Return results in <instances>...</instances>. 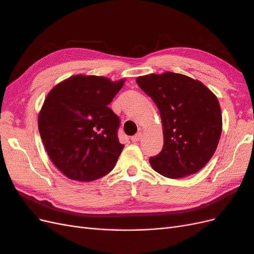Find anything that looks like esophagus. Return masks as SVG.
I'll return each instance as SVG.
<instances>
[{
	"instance_id": "obj_1",
	"label": "esophagus",
	"mask_w": 254,
	"mask_h": 254,
	"mask_svg": "<svg viewBox=\"0 0 254 254\" xmlns=\"http://www.w3.org/2000/svg\"><path fill=\"white\" fill-rule=\"evenodd\" d=\"M142 136H143V134H142L141 132L136 133L135 135L131 136V141H132V142H139V141L142 139Z\"/></svg>"
}]
</instances>
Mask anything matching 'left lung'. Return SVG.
Wrapping results in <instances>:
<instances>
[{
  "label": "left lung",
  "mask_w": 254,
  "mask_h": 254,
  "mask_svg": "<svg viewBox=\"0 0 254 254\" xmlns=\"http://www.w3.org/2000/svg\"><path fill=\"white\" fill-rule=\"evenodd\" d=\"M136 83L155 102L162 121L163 148L149 159L151 167L171 179L200 171L222 130L216 95L201 81L173 72L140 76Z\"/></svg>",
  "instance_id": "left-lung-1"
}]
</instances>
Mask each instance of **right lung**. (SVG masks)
Wrapping results in <instances>:
<instances>
[{
    "instance_id": "add662e5",
    "label": "right lung",
    "mask_w": 254,
    "mask_h": 254,
    "mask_svg": "<svg viewBox=\"0 0 254 254\" xmlns=\"http://www.w3.org/2000/svg\"><path fill=\"white\" fill-rule=\"evenodd\" d=\"M104 76L74 75L45 97L38 128L48 155L68 179L89 182L110 173L124 145L108 105L124 86Z\"/></svg>"
}]
</instances>
